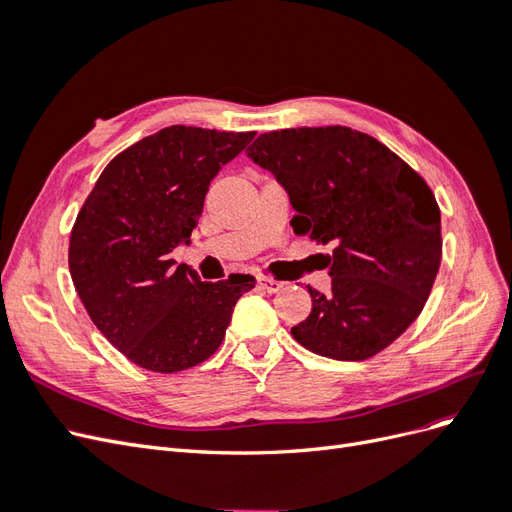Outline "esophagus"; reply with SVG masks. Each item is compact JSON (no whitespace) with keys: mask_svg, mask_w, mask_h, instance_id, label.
Wrapping results in <instances>:
<instances>
[{"mask_svg":"<svg viewBox=\"0 0 512 512\" xmlns=\"http://www.w3.org/2000/svg\"><path fill=\"white\" fill-rule=\"evenodd\" d=\"M258 286H260L262 290H267V292H280V290L284 288V282H277V280H273V277L260 275V277H258Z\"/></svg>","mask_w":512,"mask_h":512,"instance_id":"1","label":"esophagus"}]
</instances>
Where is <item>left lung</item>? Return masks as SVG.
<instances>
[{
  "label": "left lung",
  "instance_id": "left-lung-1",
  "mask_svg": "<svg viewBox=\"0 0 512 512\" xmlns=\"http://www.w3.org/2000/svg\"><path fill=\"white\" fill-rule=\"evenodd\" d=\"M247 156L286 188L294 232L333 245L331 292L307 286L312 314L292 337L337 361L391 346L423 312L442 260L440 207L427 181L346 126L260 134Z\"/></svg>",
  "mask_w": 512,
  "mask_h": 512
}]
</instances>
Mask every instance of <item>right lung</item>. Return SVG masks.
Segmentation results:
<instances>
[{
  "label": "right lung",
  "mask_w": 512,
  "mask_h": 512,
  "mask_svg": "<svg viewBox=\"0 0 512 512\" xmlns=\"http://www.w3.org/2000/svg\"><path fill=\"white\" fill-rule=\"evenodd\" d=\"M256 132L170 126L115 156L70 235L68 265L91 322L134 365L175 374L220 348L252 275L200 282L170 252L188 241L220 168Z\"/></svg>",
  "instance_id": "obj_1"
}]
</instances>
